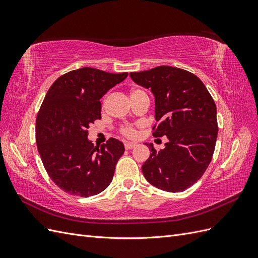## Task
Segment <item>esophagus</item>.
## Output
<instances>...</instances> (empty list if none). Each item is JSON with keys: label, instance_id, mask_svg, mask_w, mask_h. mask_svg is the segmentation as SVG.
Listing matches in <instances>:
<instances>
[{"label": "esophagus", "instance_id": "obj_1", "mask_svg": "<svg viewBox=\"0 0 258 258\" xmlns=\"http://www.w3.org/2000/svg\"><path fill=\"white\" fill-rule=\"evenodd\" d=\"M124 147H126V150H132V148L136 147V144L130 143V142H126V143H124Z\"/></svg>", "mask_w": 258, "mask_h": 258}]
</instances>
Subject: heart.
<instances>
[{
  "label": "heart",
  "mask_w": 258,
  "mask_h": 258,
  "mask_svg": "<svg viewBox=\"0 0 258 258\" xmlns=\"http://www.w3.org/2000/svg\"><path fill=\"white\" fill-rule=\"evenodd\" d=\"M138 92H142V90H140V89H132L131 92H130V96L135 95V93H138ZM120 132H121V134H122L123 136H126V137H128V138H135L136 135H137V132H136L135 128L131 127V126L122 127L121 130H120Z\"/></svg>",
  "instance_id": "heart-1"
}]
</instances>
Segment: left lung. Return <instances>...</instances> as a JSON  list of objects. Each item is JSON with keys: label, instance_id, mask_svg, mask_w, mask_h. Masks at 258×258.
Returning a JSON list of instances; mask_svg holds the SVG:
<instances>
[{"label": "left lung", "instance_id": "left-lung-1", "mask_svg": "<svg viewBox=\"0 0 258 258\" xmlns=\"http://www.w3.org/2000/svg\"><path fill=\"white\" fill-rule=\"evenodd\" d=\"M131 80L155 97L153 136H166L165 148L152 152L143 163L145 178L159 189L183 191L206 172L217 139L216 105L205 84L183 69L160 66L130 73Z\"/></svg>", "mask_w": 258, "mask_h": 258}]
</instances>
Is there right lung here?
<instances>
[{
    "label": "right lung",
    "mask_w": 258,
    "mask_h": 258,
    "mask_svg": "<svg viewBox=\"0 0 258 258\" xmlns=\"http://www.w3.org/2000/svg\"><path fill=\"white\" fill-rule=\"evenodd\" d=\"M127 76L82 68L60 76L46 93L36 117L37 151L52 182L66 192L89 197L112 182L124 146L111 138L95 147L87 129L101 118L100 99Z\"/></svg>",
    "instance_id": "add662e5"
}]
</instances>
